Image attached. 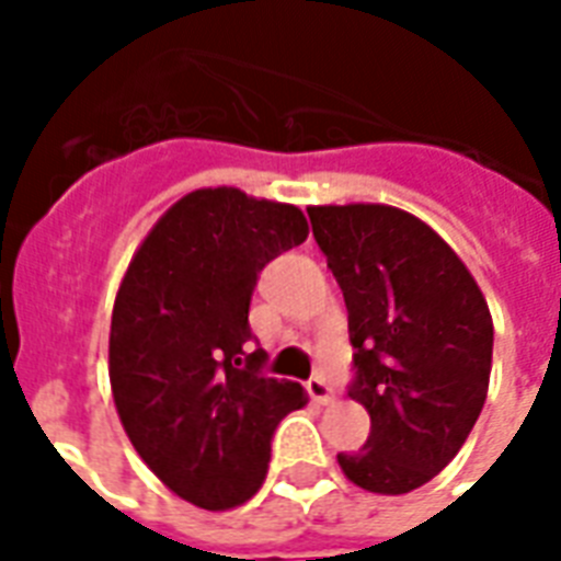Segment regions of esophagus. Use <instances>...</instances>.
Returning a JSON list of instances; mask_svg holds the SVG:
<instances>
[{
    "mask_svg": "<svg viewBox=\"0 0 561 561\" xmlns=\"http://www.w3.org/2000/svg\"><path fill=\"white\" fill-rule=\"evenodd\" d=\"M308 396L317 401V404H329V401L334 399V392H332V383L325 381V378H308Z\"/></svg>",
    "mask_w": 561,
    "mask_h": 561,
    "instance_id": "obj_1",
    "label": "esophagus"
}]
</instances>
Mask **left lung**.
Here are the masks:
<instances>
[{
	"instance_id": "8db88e82",
	"label": "left lung",
	"mask_w": 561,
	"mask_h": 561,
	"mask_svg": "<svg viewBox=\"0 0 561 561\" xmlns=\"http://www.w3.org/2000/svg\"><path fill=\"white\" fill-rule=\"evenodd\" d=\"M311 229L350 311L367 445L337 454L378 495L419 489L454 460L478 422L492 373V314L460 255L396 206H311Z\"/></svg>"
}]
</instances>
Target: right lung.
I'll list each match as a JSON object with an SVG mask.
<instances>
[{
    "label": "right lung",
    "mask_w": 561,
    "mask_h": 561,
    "mask_svg": "<svg viewBox=\"0 0 561 561\" xmlns=\"http://www.w3.org/2000/svg\"><path fill=\"white\" fill-rule=\"evenodd\" d=\"M308 238L290 203L197 188L162 215L130 259L110 323V383L125 434L188 504L232 510L259 492L273 431L308 401L297 381L247 355L264 264Z\"/></svg>",
    "instance_id": "right-lung-1"
}]
</instances>
